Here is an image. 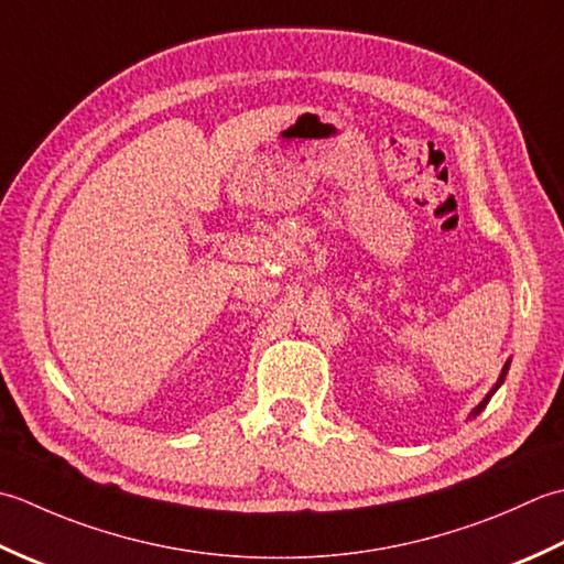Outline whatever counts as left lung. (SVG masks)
<instances>
[{
	"mask_svg": "<svg viewBox=\"0 0 564 564\" xmlns=\"http://www.w3.org/2000/svg\"><path fill=\"white\" fill-rule=\"evenodd\" d=\"M509 367H511V360H507V365H503V367H501V375H499V379H497V384H494V387L489 389V392H487V397H485V399H481V401H479V404H477V406H475L473 411H469V416H467V419H475V416H479V413H481V411H485V406L489 404V399L494 397V392H497V389H499V387L503 384V379H507V372H509Z\"/></svg>",
	"mask_w": 564,
	"mask_h": 564,
	"instance_id": "left-lung-1",
	"label": "left lung"
}]
</instances>
